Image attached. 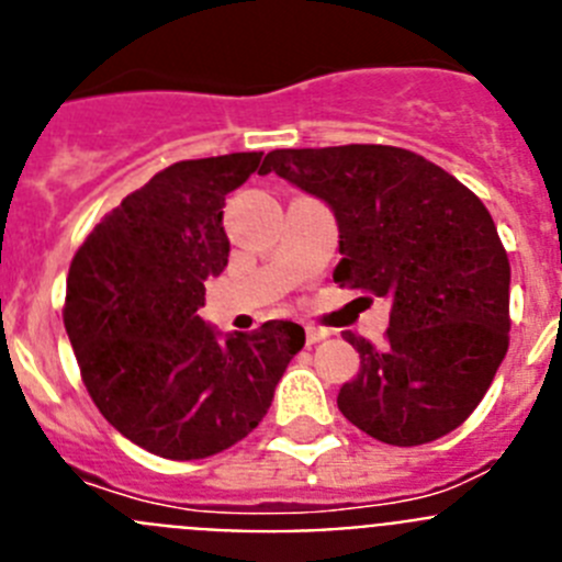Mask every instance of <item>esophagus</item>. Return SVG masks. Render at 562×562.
Segmentation results:
<instances>
[{
  "label": "esophagus",
  "instance_id": "1",
  "mask_svg": "<svg viewBox=\"0 0 562 562\" xmlns=\"http://www.w3.org/2000/svg\"><path fill=\"white\" fill-rule=\"evenodd\" d=\"M326 337H329V331L326 329H321V326H306V342H321V340H326Z\"/></svg>",
  "mask_w": 562,
  "mask_h": 562
}]
</instances>
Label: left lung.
Instances as JSON below:
<instances>
[{"mask_svg":"<svg viewBox=\"0 0 562 562\" xmlns=\"http://www.w3.org/2000/svg\"><path fill=\"white\" fill-rule=\"evenodd\" d=\"M270 171L335 211V284L391 301L385 346L346 331L360 371L337 394L340 414L396 448L459 428L484 400L513 324L509 258L484 202L422 154L374 143L276 148L258 173Z\"/></svg>","mask_w":562,"mask_h":562,"instance_id":"obj_1","label":"left lung"}]
</instances>
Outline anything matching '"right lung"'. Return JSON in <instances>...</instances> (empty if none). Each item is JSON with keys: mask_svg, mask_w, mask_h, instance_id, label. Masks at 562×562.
<instances>
[{"mask_svg": "<svg viewBox=\"0 0 562 562\" xmlns=\"http://www.w3.org/2000/svg\"><path fill=\"white\" fill-rule=\"evenodd\" d=\"M258 162L261 151H241L162 168L69 265L64 326L83 385L114 430L162 459H207L245 439L304 349L292 321L220 340L196 315L231 256L225 196Z\"/></svg>", "mask_w": 562, "mask_h": 562, "instance_id": "right-lung-1", "label": "right lung"}]
</instances>
